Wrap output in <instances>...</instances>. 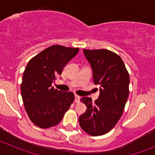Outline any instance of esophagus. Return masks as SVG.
<instances>
[{
  "mask_svg": "<svg viewBox=\"0 0 155 155\" xmlns=\"http://www.w3.org/2000/svg\"><path fill=\"white\" fill-rule=\"evenodd\" d=\"M80 101V97L78 96V95H75V102L79 103Z\"/></svg>",
  "mask_w": 155,
  "mask_h": 155,
  "instance_id": "1",
  "label": "esophagus"
}]
</instances>
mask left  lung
Wrapping results in <instances>:
<instances>
[{
	"instance_id": "left-lung-1",
	"label": "left lung",
	"mask_w": 155,
	"mask_h": 155,
	"mask_svg": "<svg viewBox=\"0 0 155 155\" xmlns=\"http://www.w3.org/2000/svg\"><path fill=\"white\" fill-rule=\"evenodd\" d=\"M93 70L94 83L100 86L98 99L80 100L87 109L79 116L81 128L93 137L109 132L121 118L129 96L130 76L124 61L108 49H83Z\"/></svg>"
}]
</instances>
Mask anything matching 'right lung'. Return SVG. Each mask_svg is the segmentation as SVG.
<instances>
[{
  "label": "right lung",
  "instance_id": "obj_1",
  "mask_svg": "<svg viewBox=\"0 0 155 155\" xmlns=\"http://www.w3.org/2000/svg\"><path fill=\"white\" fill-rule=\"evenodd\" d=\"M79 49L54 45L29 61L23 73L21 93L26 112L36 126L46 129L57 125L73 104L74 94L54 89L51 83Z\"/></svg>",
  "mask_w": 155,
  "mask_h": 155
}]
</instances>
